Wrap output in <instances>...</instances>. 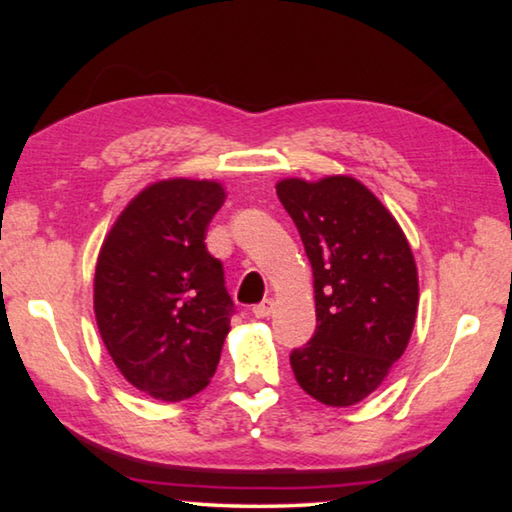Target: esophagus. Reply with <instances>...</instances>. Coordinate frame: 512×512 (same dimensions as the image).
Returning a JSON list of instances; mask_svg holds the SVG:
<instances>
[{
	"instance_id": "obj_1",
	"label": "esophagus",
	"mask_w": 512,
	"mask_h": 512,
	"mask_svg": "<svg viewBox=\"0 0 512 512\" xmlns=\"http://www.w3.org/2000/svg\"><path fill=\"white\" fill-rule=\"evenodd\" d=\"M253 314H255V318H268L273 314V300H264V302H259L257 307H253Z\"/></svg>"
}]
</instances>
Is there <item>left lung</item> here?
<instances>
[{"instance_id": "8db88e82", "label": "left lung", "mask_w": 512, "mask_h": 512, "mask_svg": "<svg viewBox=\"0 0 512 512\" xmlns=\"http://www.w3.org/2000/svg\"><path fill=\"white\" fill-rule=\"evenodd\" d=\"M275 189L314 271L316 332L291 352L293 375L314 400L352 406L409 345L418 311L411 246L393 214L350 176L287 178Z\"/></svg>"}]
</instances>
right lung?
Returning a JSON list of instances; mask_svg holds the SVG:
<instances>
[{"label":"right lung","mask_w":512,"mask_h":512,"mask_svg":"<svg viewBox=\"0 0 512 512\" xmlns=\"http://www.w3.org/2000/svg\"><path fill=\"white\" fill-rule=\"evenodd\" d=\"M221 183L173 178L142 189L112 225L94 271V316L121 375L155 400L210 384L235 302L205 230Z\"/></svg>","instance_id":"right-lung-1"}]
</instances>
